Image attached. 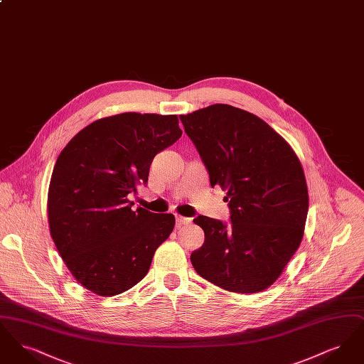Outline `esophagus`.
I'll list each match as a JSON object with an SVG mask.
<instances>
[{"label":"esophagus","mask_w":364,"mask_h":364,"mask_svg":"<svg viewBox=\"0 0 364 364\" xmlns=\"http://www.w3.org/2000/svg\"><path fill=\"white\" fill-rule=\"evenodd\" d=\"M191 218H187V217H181V215H176V226L177 228H180V226L187 225V224H190Z\"/></svg>","instance_id":"1"}]
</instances>
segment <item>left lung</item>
<instances>
[{"instance_id":"obj_1","label":"left lung","mask_w":364,"mask_h":364,"mask_svg":"<svg viewBox=\"0 0 364 364\" xmlns=\"http://www.w3.org/2000/svg\"><path fill=\"white\" fill-rule=\"evenodd\" d=\"M208 169L211 187L226 192L230 224L206 215L193 223L205 242L191 254L193 269L236 294L270 287L303 239L309 192L291 146L259 117L230 105L180 116Z\"/></svg>"}]
</instances>
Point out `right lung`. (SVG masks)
<instances>
[{
    "label": "right lung",
    "mask_w": 364,
    "mask_h": 364,
    "mask_svg": "<svg viewBox=\"0 0 364 364\" xmlns=\"http://www.w3.org/2000/svg\"><path fill=\"white\" fill-rule=\"evenodd\" d=\"M177 116L122 113L91 122L53 169L48 215L53 242L86 289L120 294L144 277L172 233L173 214L134 210L154 156L181 136Z\"/></svg>",
    "instance_id": "add662e5"
}]
</instances>
